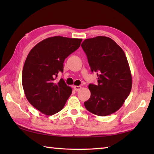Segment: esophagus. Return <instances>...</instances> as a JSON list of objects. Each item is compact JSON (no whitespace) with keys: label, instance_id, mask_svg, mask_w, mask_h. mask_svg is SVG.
I'll return each instance as SVG.
<instances>
[{"label":"esophagus","instance_id":"obj_1","mask_svg":"<svg viewBox=\"0 0 154 154\" xmlns=\"http://www.w3.org/2000/svg\"><path fill=\"white\" fill-rule=\"evenodd\" d=\"M73 89H74L75 91H79L81 90V86H74V87H73Z\"/></svg>","mask_w":154,"mask_h":154}]
</instances>
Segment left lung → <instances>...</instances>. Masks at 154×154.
Listing matches in <instances>:
<instances>
[{"mask_svg": "<svg viewBox=\"0 0 154 154\" xmlns=\"http://www.w3.org/2000/svg\"><path fill=\"white\" fill-rule=\"evenodd\" d=\"M81 47L91 71L97 72L98 77L97 85L89 84L91 97L85 106L97 116L110 115L120 109L131 91L132 75L126 55L106 36L86 39Z\"/></svg>", "mask_w": 154, "mask_h": 154, "instance_id": "1", "label": "left lung"}]
</instances>
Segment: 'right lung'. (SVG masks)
<instances>
[{
  "label": "right lung",
  "instance_id": "obj_1",
  "mask_svg": "<svg viewBox=\"0 0 154 154\" xmlns=\"http://www.w3.org/2000/svg\"><path fill=\"white\" fill-rule=\"evenodd\" d=\"M82 39L54 36L39 42L29 52L22 70V87L28 102L45 115L63 109L72 89L63 79V62L79 48Z\"/></svg>",
  "mask_w": 154,
  "mask_h": 154
}]
</instances>
